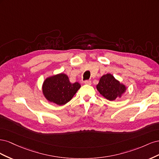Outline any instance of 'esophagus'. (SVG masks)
I'll return each mask as SVG.
<instances>
[{
    "label": "esophagus",
    "instance_id": "esophagus-1",
    "mask_svg": "<svg viewBox=\"0 0 159 159\" xmlns=\"http://www.w3.org/2000/svg\"><path fill=\"white\" fill-rule=\"evenodd\" d=\"M84 84H87V85H91V81L90 80H85L84 81Z\"/></svg>",
    "mask_w": 159,
    "mask_h": 159
}]
</instances>
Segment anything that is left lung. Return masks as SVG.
I'll use <instances>...</instances> for the list:
<instances>
[{"instance_id":"left-lung-1","label":"left lung","mask_w":159,"mask_h":159,"mask_svg":"<svg viewBox=\"0 0 159 159\" xmlns=\"http://www.w3.org/2000/svg\"><path fill=\"white\" fill-rule=\"evenodd\" d=\"M97 89L104 98L113 101L120 97L125 92L126 88L115 80L111 74H107L100 78L99 82L97 85Z\"/></svg>"}]
</instances>
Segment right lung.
<instances>
[{
    "label": "right lung",
    "mask_w": 159,
    "mask_h": 159,
    "mask_svg": "<svg viewBox=\"0 0 159 159\" xmlns=\"http://www.w3.org/2000/svg\"><path fill=\"white\" fill-rule=\"evenodd\" d=\"M80 87L78 82L71 84L66 74H60L48 78L43 84L42 91L48 100L62 105L70 102Z\"/></svg>",
    "instance_id": "1"
}]
</instances>
